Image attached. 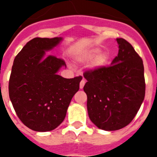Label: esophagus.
Wrapping results in <instances>:
<instances>
[{
    "label": "esophagus",
    "mask_w": 157,
    "mask_h": 157,
    "mask_svg": "<svg viewBox=\"0 0 157 157\" xmlns=\"http://www.w3.org/2000/svg\"><path fill=\"white\" fill-rule=\"evenodd\" d=\"M85 83H86V81L84 79H82L81 82H80V84H79L80 89L83 88V86H84V85H85Z\"/></svg>",
    "instance_id": "1"
}]
</instances>
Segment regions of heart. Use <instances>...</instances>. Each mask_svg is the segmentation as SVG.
<instances>
[{"mask_svg":"<svg viewBox=\"0 0 157 157\" xmlns=\"http://www.w3.org/2000/svg\"><path fill=\"white\" fill-rule=\"evenodd\" d=\"M101 50L98 48H93L89 51L85 56L86 60H92L94 59V66L96 67H101L107 64L109 61V56L105 53H101Z\"/></svg>","mask_w":157,"mask_h":157,"instance_id":"obj_1","label":"heart"}]
</instances>
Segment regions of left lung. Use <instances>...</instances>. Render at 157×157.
Segmentation results:
<instances>
[{
	"instance_id": "1",
	"label": "left lung",
	"mask_w": 157,
	"mask_h": 157,
	"mask_svg": "<svg viewBox=\"0 0 157 157\" xmlns=\"http://www.w3.org/2000/svg\"><path fill=\"white\" fill-rule=\"evenodd\" d=\"M116 41L119 52L112 64L83 74L89 117L98 128L109 131L123 128L134 120L145 94L142 59L128 41Z\"/></svg>"
}]
</instances>
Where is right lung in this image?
I'll use <instances>...</instances> for the list:
<instances>
[{
	"label": "right lung",
	"mask_w": 157,
	"mask_h": 157,
	"mask_svg": "<svg viewBox=\"0 0 157 157\" xmlns=\"http://www.w3.org/2000/svg\"><path fill=\"white\" fill-rule=\"evenodd\" d=\"M61 37H35L23 46L14 59L8 93L22 123L35 131H50L63 121L82 77L64 78L57 75L64 60L45 55Z\"/></svg>",
	"instance_id": "obj_1"
}]
</instances>
